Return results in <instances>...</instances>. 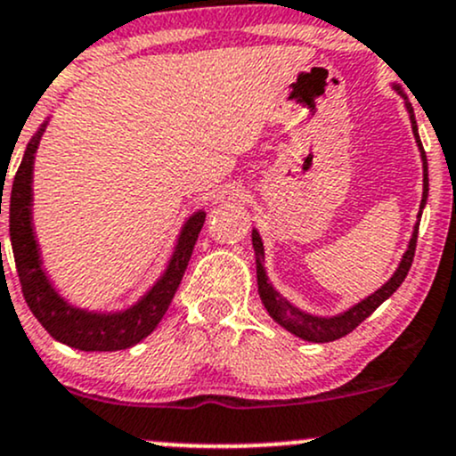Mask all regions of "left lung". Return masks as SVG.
Returning a JSON list of instances; mask_svg holds the SVG:
<instances>
[{
    "label": "left lung",
    "mask_w": 456,
    "mask_h": 456,
    "mask_svg": "<svg viewBox=\"0 0 456 456\" xmlns=\"http://www.w3.org/2000/svg\"><path fill=\"white\" fill-rule=\"evenodd\" d=\"M398 93L403 94V90L398 88ZM403 97H404V94H403ZM407 110H409V118H411L415 142H418L419 153H422L424 192H422V203H419L418 223H415L413 236H411V240H409L407 251H404L403 259H400L396 273L392 274V279H389V281L385 283V285H381V288H379L377 292L370 294V297L363 298L362 303L353 305V307H350L348 312L338 314V316H331V318H320V316H312V314H307V312H301V309L294 307V305L289 303L288 298H283L281 294H279L277 289H274L273 285H270L268 277H266V270H264V244H262V238H259L257 229H253L255 264H257V289H259V297H262L264 307H266V312L270 314V318H273L274 322L281 324L285 331L294 333V335H297V338L305 339V342L322 344V342H333V339H339V338H344V335H348L350 331H353V329H357L359 324H362L363 320H366L370 314H372L374 309L379 307V305H381L383 301H387V298L392 297L394 292H396V289L400 288V283H403L404 277H407L409 268H411L413 255H415V242H418L419 218H422V209H424V205H427V199H428V164H427V153H424L422 142H419V136H418V123H415L413 108H411V103H409V102H407Z\"/></svg>",
    "instance_id": "1"
}]
</instances>
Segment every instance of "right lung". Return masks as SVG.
Masks as SVG:
<instances>
[{"label": "right lung", "mask_w": 456, "mask_h": 456, "mask_svg": "<svg viewBox=\"0 0 456 456\" xmlns=\"http://www.w3.org/2000/svg\"><path fill=\"white\" fill-rule=\"evenodd\" d=\"M45 125H47V121L41 125L37 136L28 142L21 164H19L17 175H14L12 192H10L8 201L10 244H12L23 298L38 322L45 327V331L58 342L67 344V346L86 350V353L129 348L138 344L140 339L147 338L167 314L168 305H171L175 292L182 283L183 273H186L199 233H201L205 212L199 209L186 220L167 270L136 305H132L125 312L112 314H97L73 307L53 289V285L49 283L47 274L41 268V253H38L32 227L34 155H37L38 142H41Z\"/></svg>", "instance_id": "right-lung-1"}]
</instances>
